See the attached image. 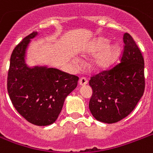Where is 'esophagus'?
Wrapping results in <instances>:
<instances>
[{"instance_id":"1","label":"esophagus","mask_w":153,"mask_h":153,"mask_svg":"<svg viewBox=\"0 0 153 153\" xmlns=\"http://www.w3.org/2000/svg\"><path fill=\"white\" fill-rule=\"evenodd\" d=\"M87 78H85V77H82V78H80V79H79V85H81V86H84V85L87 84Z\"/></svg>"}]
</instances>
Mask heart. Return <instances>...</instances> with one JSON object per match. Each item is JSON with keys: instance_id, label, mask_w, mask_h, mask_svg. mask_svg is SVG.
Wrapping results in <instances>:
<instances>
[{"instance_id": "heart-1", "label": "heart", "mask_w": 153, "mask_h": 153, "mask_svg": "<svg viewBox=\"0 0 153 153\" xmlns=\"http://www.w3.org/2000/svg\"><path fill=\"white\" fill-rule=\"evenodd\" d=\"M109 41L104 38H100L90 49L89 53L96 55L92 62V67L97 71H104L113 65L119 57L120 49L117 45H110ZM79 62H77L79 63Z\"/></svg>"}]
</instances>
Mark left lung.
Listing matches in <instances>:
<instances>
[{"instance_id":"left-lung-1","label":"left lung","mask_w":153,"mask_h":153,"mask_svg":"<svg viewBox=\"0 0 153 153\" xmlns=\"http://www.w3.org/2000/svg\"><path fill=\"white\" fill-rule=\"evenodd\" d=\"M120 63L93 74L89 81L92 96L89 109L97 120L114 123L128 116L143 96L144 60L131 35H123Z\"/></svg>"}]
</instances>
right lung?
Wrapping results in <instances>:
<instances>
[{
	"instance_id": "obj_1",
	"label": "right lung",
	"mask_w": 153,
	"mask_h": 153,
	"mask_svg": "<svg viewBox=\"0 0 153 153\" xmlns=\"http://www.w3.org/2000/svg\"><path fill=\"white\" fill-rule=\"evenodd\" d=\"M37 34H29L13 51L7 90L13 107L23 118L34 125L46 126L58 119L65 99L77 87L79 77L58 69H31L25 65V50Z\"/></svg>"
}]
</instances>
